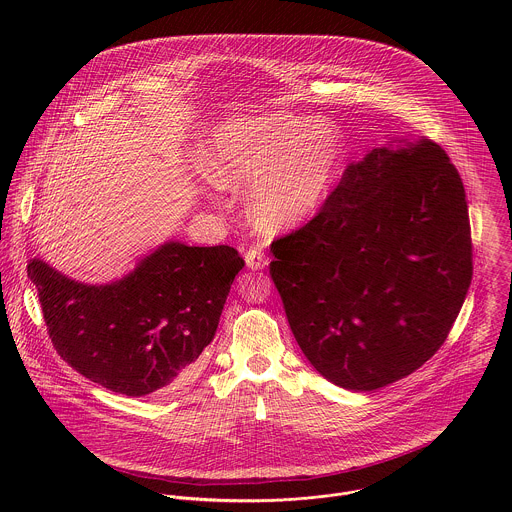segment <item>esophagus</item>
Listing matches in <instances>:
<instances>
[{"mask_svg":"<svg viewBox=\"0 0 512 512\" xmlns=\"http://www.w3.org/2000/svg\"><path fill=\"white\" fill-rule=\"evenodd\" d=\"M268 262H270L268 256L258 248H252L246 252V266L250 270H264L268 266Z\"/></svg>","mask_w":512,"mask_h":512,"instance_id":"34e87169","label":"esophagus"}]
</instances>
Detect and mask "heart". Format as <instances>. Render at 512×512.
<instances>
[{"label":"heart","mask_w":512,"mask_h":512,"mask_svg":"<svg viewBox=\"0 0 512 512\" xmlns=\"http://www.w3.org/2000/svg\"><path fill=\"white\" fill-rule=\"evenodd\" d=\"M199 165L222 189L252 185V222L266 234H282L325 207L345 167V142L321 118L268 112L220 124Z\"/></svg>","instance_id":"b5f03b06"}]
</instances>
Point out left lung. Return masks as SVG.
I'll return each instance as SVG.
<instances>
[{
	"label": "left lung",
	"mask_w": 512,
	"mask_h": 512,
	"mask_svg": "<svg viewBox=\"0 0 512 512\" xmlns=\"http://www.w3.org/2000/svg\"><path fill=\"white\" fill-rule=\"evenodd\" d=\"M293 337L329 382L368 392L424 365L471 284L461 177L432 140L353 161L315 219L272 242Z\"/></svg>",
	"instance_id": "left-lung-1"
}]
</instances>
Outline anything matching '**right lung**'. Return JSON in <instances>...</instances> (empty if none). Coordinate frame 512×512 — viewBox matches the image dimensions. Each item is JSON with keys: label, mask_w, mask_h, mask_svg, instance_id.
Masks as SVG:
<instances>
[{"label": "right lung", "mask_w": 512, "mask_h": 512, "mask_svg": "<svg viewBox=\"0 0 512 512\" xmlns=\"http://www.w3.org/2000/svg\"><path fill=\"white\" fill-rule=\"evenodd\" d=\"M242 268L230 246L167 240L108 284L78 282L41 258L29 260L27 276L63 361L112 392L138 398L193 374Z\"/></svg>", "instance_id": "1"}]
</instances>
